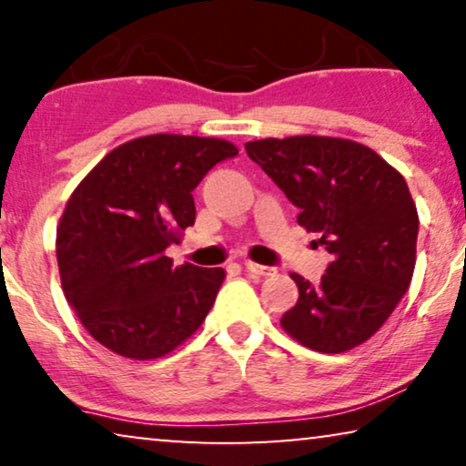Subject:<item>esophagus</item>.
<instances>
[{
  "label": "esophagus",
  "instance_id": "obj_1",
  "mask_svg": "<svg viewBox=\"0 0 466 466\" xmlns=\"http://www.w3.org/2000/svg\"><path fill=\"white\" fill-rule=\"evenodd\" d=\"M244 269L250 273V276H257V278H265V276H271L273 267H265V265H258V263H252V260H246L244 263Z\"/></svg>",
  "mask_w": 466,
  "mask_h": 466
}]
</instances>
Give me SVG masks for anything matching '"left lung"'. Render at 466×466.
<instances>
[{"label":"left lung","instance_id":"1","mask_svg":"<svg viewBox=\"0 0 466 466\" xmlns=\"http://www.w3.org/2000/svg\"><path fill=\"white\" fill-rule=\"evenodd\" d=\"M246 152L330 254L320 284L292 273L299 299L279 324L322 354L360 346L397 308L416 267L420 222L405 177L378 152L339 137H267Z\"/></svg>","mask_w":466,"mask_h":466}]
</instances>
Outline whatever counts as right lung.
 Masks as SVG:
<instances>
[{"mask_svg":"<svg viewBox=\"0 0 466 466\" xmlns=\"http://www.w3.org/2000/svg\"><path fill=\"white\" fill-rule=\"evenodd\" d=\"M235 155L216 137H137L101 158L69 197L56 227L61 286L101 346L161 359L206 320L225 271L174 267L165 250L195 225L197 184Z\"/></svg>","mask_w":466,"mask_h":466,"instance_id":"1","label":"right lung"}]
</instances>
